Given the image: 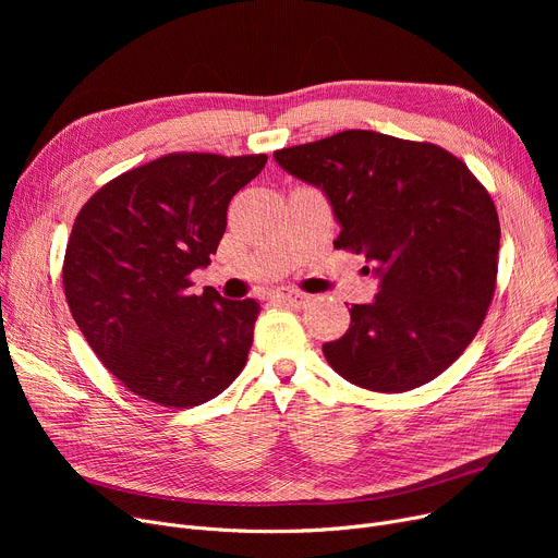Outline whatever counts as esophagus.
<instances>
[{
	"label": "esophagus",
	"mask_w": 558,
	"mask_h": 558,
	"mask_svg": "<svg viewBox=\"0 0 558 558\" xmlns=\"http://www.w3.org/2000/svg\"><path fill=\"white\" fill-rule=\"evenodd\" d=\"M274 303H282V305H291V307H305L312 296L305 294V291H296V289H278L276 294L271 296Z\"/></svg>",
	"instance_id": "obj_1"
}]
</instances>
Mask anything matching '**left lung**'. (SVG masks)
Masks as SVG:
<instances>
[{
	"instance_id": "left-lung-1",
	"label": "left lung",
	"mask_w": 558,
	"mask_h": 558,
	"mask_svg": "<svg viewBox=\"0 0 558 558\" xmlns=\"http://www.w3.org/2000/svg\"><path fill=\"white\" fill-rule=\"evenodd\" d=\"M326 192L335 248L379 276L373 303L324 343L328 364L362 389L402 393L454 364L482 328L497 284L500 219L477 175L444 146L343 131L274 154Z\"/></svg>"
}]
</instances>
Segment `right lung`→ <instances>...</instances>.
Masks as SVG:
<instances>
[{
	"mask_svg": "<svg viewBox=\"0 0 558 558\" xmlns=\"http://www.w3.org/2000/svg\"><path fill=\"white\" fill-rule=\"evenodd\" d=\"M264 165L267 154H167L108 181L76 215L65 299L95 355L135 396L196 407L246 366L259 303L213 287L196 296L190 274L217 253L230 198Z\"/></svg>",
	"mask_w": 558,
	"mask_h": 558,
	"instance_id": "right-lung-1",
	"label": "right lung"
}]
</instances>
